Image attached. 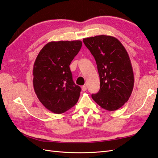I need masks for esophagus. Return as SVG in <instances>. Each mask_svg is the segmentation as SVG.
Segmentation results:
<instances>
[{"label": "esophagus", "mask_w": 158, "mask_h": 158, "mask_svg": "<svg viewBox=\"0 0 158 158\" xmlns=\"http://www.w3.org/2000/svg\"><path fill=\"white\" fill-rule=\"evenodd\" d=\"M81 89H82V91H83V92L86 91V90H87V87L85 85H83L81 87Z\"/></svg>", "instance_id": "34e87169"}]
</instances>
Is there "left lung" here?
<instances>
[{
  "label": "left lung",
  "mask_w": 158,
  "mask_h": 158,
  "mask_svg": "<svg viewBox=\"0 0 158 158\" xmlns=\"http://www.w3.org/2000/svg\"><path fill=\"white\" fill-rule=\"evenodd\" d=\"M96 60L100 88L93 100L104 109L115 110L128 100L135 79L132 66L123 45L111 36L99 35L83 39Z\"/></svg>",
  "instance_id": "left-lung-1"
}]
</instances>
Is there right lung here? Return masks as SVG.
<instances>
[{
	"label": "right lung",
	"mask_w": 158,
	"mask_h": 158,
	"mask_svg": "<svg viewBox=\"0 0 158 158\" xmlns=\"http://www.w3.org/2000/svg\"><path fill=\"white\" fill-rule=\"evenodd\" d=\"M81 46L78 40L49 42L35 60V92L39 101L52 113H64L78 101L81 88L74 83L69 66Z\"/></svg>",
	"instance_id": "obj_1"
}]
</instances>
